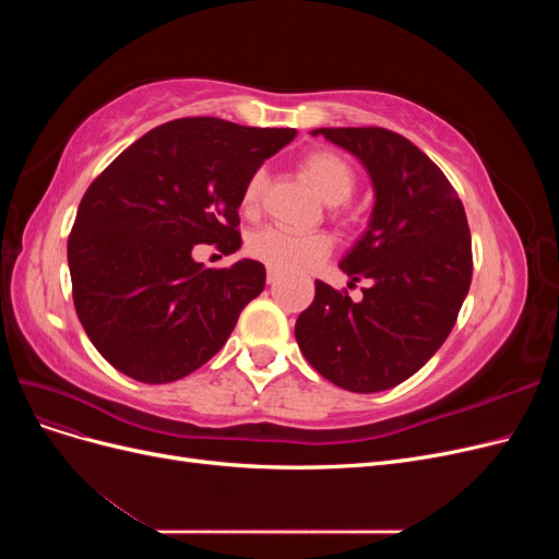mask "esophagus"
I'll return each instance as SVG.
<instances>
[{"label": "esophagus", "instance_id": "obj_1", "mask_svg": "<svg viewBox=\"0 0 559 559\" xmlns=\"http://www.w3.org/2000/svg\"><path fill=\"white\" fill-rule=\"evenodd\" d=\"M265 280H267V284H275V282L280 280V270H275V267H267Z\"/></svg>", "mask_w": 559, "mask_h": 559}]
</instances>
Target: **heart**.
Returning <instances> with one entry per match:
<instances>
[{
    "label": "heart",
    "mask_w": 559,
    "mask_h": 559,
    "mask_svg": "<svg viewBox=\"0 0 559 559\" xmlns=\"http://www.w3.org/2000/svg\"><path fill=\"white\" fill-rule=\"evenodd\" d=\"M300 173L329 205H343L357 191V167L333 148H312L300 158ZM265 175L253 173L245 183L242 210L257 214L263 198ZM249 253L280 273H300L324 261L333 240L326 233H292L282 228H263L253 233L247 245Z\"/></svg>",
    "instance_id": "heart-1"
}]
</instances>
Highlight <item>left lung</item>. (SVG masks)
<instances>
[{
	"label": "left lung",
	"instance_id": "1",
	"mask_svg": "<svg viewBox=\"0 0 559 559\" xmlns=\"http://www.w3.org/2000/svg\"><path fill=\"white\" fill-rule=\"evenodd\" d=\"M357 156L373 179L368 230L341 263L364 298L314 282L296 341L317 373L357 394L415 376L445 343L468 294L473 257L466 212L425 151L386 128H317ZM349 284V286H352Z\"/></svg>",
	"mask_w": 559,
	"mask_h": 559
}]
</instances>
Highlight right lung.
<instances>
[{
  "label": "right lung",
  "instance_id": "right-lung-1",
  "mask_svg": "<svg viewBox=\"0 0 559 559\" xmlns=\"http://www.w3.org/2000/svg\"><path fill=\"white\" fill-rule=\"evenodd\" d=\"M296 138L294 128H247L177 118L130 144L81 198L67 240L83 331L123 376L175 382L207 364L265 286V267L195 263V245L238 251L249 177Z\"/></svg>",
  "mask_w": 559,
  "mask_h": 559
}]
</instances>
